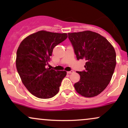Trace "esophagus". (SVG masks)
Here are the masks:
<instances>
[{
	"label": "esophagus",
	"instance_id": "1",
	"mask_svg": "<svg viewBox=\"0 0 128 128\" xmlns=\"http://www.w3.org/2000/svg\"><path fill=\"white\" fill-rule=\"evenodd\" d=\"M74 72L73 71V70H71V71H69V72H67V73L68 74H71V73H73Z\"/></svg>",
	"mask_w": 128,
	"mask_h": 128
}]
</instances>
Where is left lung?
<instances>
[{
  "label": "left lung",
  "mask_w": 128,
  "mask_h": 128,
  "mask_svg": "<svg viewBox=\"0 0 128 128\" xmlns=\"http://www.w3.org/2000/svg\"><path fill=\"white\" fill-rule=\"evenodd\" d=\"M77 60L86 61V70L77 72L80 80L74 84L78 93L86 98L98 96L111 80L116 65L115 50L105 37L86 30L68 33Z\"/></svg>",
  "instance_id": "left-lung-1"
}]
</instances>
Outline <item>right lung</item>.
<instances>
[{
  "mask_svg": "<svg viewBox=\"0 0 128 128\" xmlns=\"http://www.w3.org/2000/svg\"><path fill=\"white\" fill-rule=\"evenodd\" d=\"M67 38V34L40 30L28 36L19 45L16 68L22 81L34 96L49 99L60 90L66 71L46 68L53 49Z\"/></svg>",
  "mask_w": 128,
  "mask_h": 128,
  "instance_id": "obj_1",
  "label": "right lung"
}]
</instances>
